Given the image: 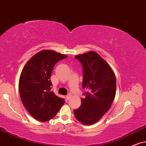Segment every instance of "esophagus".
Here are the masks:
<instances>
[{"label":"esophagus","instance_id":"34e87169","mask_svg":"<svg viewBox=\"0 0 146 146\" xmlns=\"http://www.w3.org/2000/svg\"><path fill=\"white\" fill-rule=\"evenodd\" d=\"M71 97V94H68L67 96H66V100H69V98Z\"/></svg>","mask_w":146,"mask_h":146}]
</instances>
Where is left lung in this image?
Segmentation results:
<instances>
[{
	"mask_svg": "<svg viewBox=\"0 0 146 146\" xmlns=\"http://www.w3.org/2000/svg\"><path fill=\"white\" fill-rule=\"evenodd\" d=\"M83 67V89L86 90L82 105L74 110L80 123L91 125L109 110L116 94V77L107 62L97 52L90 51L75 56Z\"/></svg>",
	"mask_w": 146,
	"mask_h": 146,
	"instance_id": "1",
	"label": "left lung"
}]
</instances>
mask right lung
Here are the masks:
<instances>
[{
	"mask_svg": "<svg viewBox=\"0 0 146 146\" xmlns=\"http://www.w3.org/2000/svg\"><path fill=\"white\" fill-rule=\"evenodd\" d=\"M54 50H44L29 59L22 70L19 94L24 106L34 119L45 122L54 118L64 100L51 92L50 76L54 64L67 58Z\"/></svg>",
	"mask_w": 146,
	"mask_h": 146,
	"instance_id": "add662e5",
	"label": "right lung"
}]
</instances>
